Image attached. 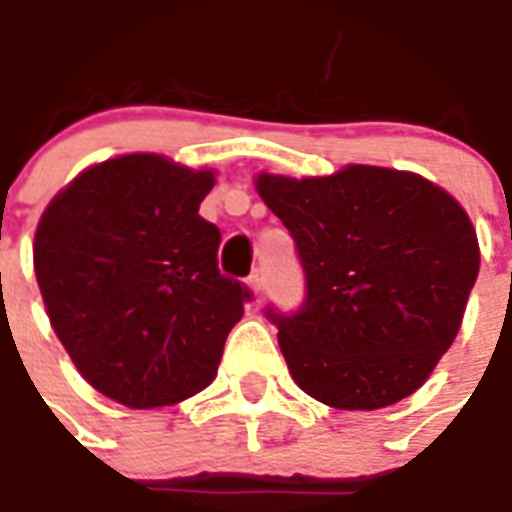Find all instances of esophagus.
Listing matches in <instances>:
<instances>
[{
  "label": "esophagus",
  "mask_w": 512,
  "mask_h": 512,
  "mask_svg": "<svg viewBox=\"0 0 512 512\" xmlns=\"http://www.w3.org/2000/svg\"><path fill=\"white\" fill-rule=\"evenodd\" d=\"M248 286H250V289H253V295H256V297H262V295H264V286H267V275H264L262 267L250 273Z\"/></svg>",
  "instance_id": "34e87169"
}]
</instances>
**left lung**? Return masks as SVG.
Returning <instances> with one entry per match:
<instances>
[{"label": "left lung", "mask_w": 512, "mask_h": 512, "mask_svg": "<svg viewBox=\"0 0 512 512\" xmlns=\"http://www.w3.org/2000/svg\"><path fill=\"white\" fill-rule=\"evenodd\" d=\"M256 190L306 273L303 306L267 308L297 386L339 411L405 400L455 342L480 273L463 206L416 173L372 165L262 173Z\"/></svg>", "instance_id": "8db88e82"}]
</instances>
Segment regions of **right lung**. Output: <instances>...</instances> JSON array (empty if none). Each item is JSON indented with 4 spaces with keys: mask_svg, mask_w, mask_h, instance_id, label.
Returning a JSON list of instances; mask_svg holds the SVG:
<instances>
[{
    "mask_svg": "<svg viewBox=\"0 0 512 512\" xmlns=\"http://www.w3.org/2000/svg\"><path fill=\"white\" fill-rule=\"evenodd\" d=\"M212 170L126 154L79 173L35 231V278L57 339L104 397L176 405L217 375L250 289L217 270L198 215Z\"/></svg>",
    "mask_w": 512,
    "mask_h": 512,
    "instance_id": "1",
    "label": "right lung"
}]
</instances>
